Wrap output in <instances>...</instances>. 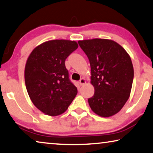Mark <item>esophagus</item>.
<instances>
[{"label": "esophagus", "instance_id": "1", "mask_svg": "<svg viewBox=\"0 0 153 153\" xmlns=\"http://www.w3.org/2000/svg\"><path fill=\"white\" fill-rule=\"evenodd\" d=\"M86 81L85 79L82 78L80 80H79V84H80L81 86H83V85H84V84H86Z\"/></svg>", "mask_w": 153, "mask_h": 153}]
</instances>
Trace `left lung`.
Segmentation results:
<instances>
[{
    "mask_svg": "<svg viewBox=\"0 0 153 153\" xmlns=\"http://www.w3.org/2000/svg\"><path fill=\"white\" fill-rule=\"evenodd\" d=\"M91 65V83L94 94L88 99L91 110L101 117H110L129 99L133 79L130 56L118 43L106 39L79 41Z\"/></svg>",
    "mask_w": 153,
    "mask_h": 153,
    "instance_id": "1",
    "label": "left lung"
}]
</instances>
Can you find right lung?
Masks as SVG:
<instances>
[{
  "label": "right lung",
  "mask_w": 153,
  "mask_h": 153,
  "mask_svg": "<svg viewBox=\"0 0 153 153\" xmlns=\"http://www.w3.org/2000/svg\"><path fill=\"white\" fill-rule=\"evenodd\" d=\"M78 48L76 41L55 39L37 45L24 69L26 88L31 101L45 114H62L76 97L77 89L69 79L65 60Z\"/></svg>",
  "instance_id": "right-lung-1"
}]
</instances>
